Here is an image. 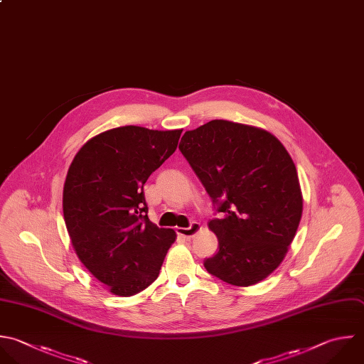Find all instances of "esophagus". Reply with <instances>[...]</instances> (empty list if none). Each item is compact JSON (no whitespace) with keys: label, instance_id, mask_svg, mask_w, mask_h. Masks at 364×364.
<instances>
[{"label":"esophagus","instance_id":"obj_1","mask_svg":"<svg viewBox=\"0 0 364 364\" xmlns=\"http://www.w3.org/2000/svg\"><path fill=\"white\" fill-rule=\"evenodd\" d=\"M200 230V225L198 222H192L189 228H178V233L186 239L193 237Z\"/></svg>","mask_w":364,"mask_h":364}]
</instances>
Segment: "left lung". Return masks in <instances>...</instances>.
Wrapping results in <instances>:
<instances>
[{
	"instance_id": "8db88e82",
	"label": "left lung",
	"mask_w": 364,
	"mask_h": 364,
	"mask_svg": "<svg viewBox=\"0 0 364 364\" xmlns=\"http://www.w3.org/2000/svg\"><path fill=\"white\" fill-rule=\"evenodd\" d=\"M179 149L223 215L209 222L219 250L205 269L233 286L266 279L284 259L303 212L286 148L264 129L213 119L186 131Z\"/></svg>"
}]
</instances>
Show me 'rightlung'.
I'll return each instance as SVG.
<instances>
[{
    "label": "right lung",
    "instance_id": "add662e5",
    "mask_svg": "<svg viewBox=\"0 0 364 364\" xmlns=\"http://www.w3.org/2000/svg\"><path fill=\"white\" fill-rule=\"evenodd\" d=\"M182 129L119 127L91 138L70 165L63 210L84 266L128 297L156 280L176 239L148 218L144 185L176 149Z\"/></svg>",
    "mask_w": 364,
    "mask_h": 364
}]
</instances>
